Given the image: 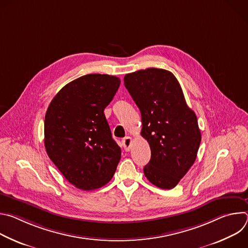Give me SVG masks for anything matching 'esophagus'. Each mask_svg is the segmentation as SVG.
I'll list each match as a JSON object with an SVG mask.
<instances>
[{
	"label": "esophagus",
	"mask_w": 248,
	"mask_h": 248,
	"mask_svg": "<svg viewBox=\"0 0 248 248\" xmlns=\"http://www.w3.org/2000/svg\"><path fill=\"white\" fill-rule=\"evenodd\" d=\"M122 142H123V145H124V150H125V151H129V150H130V146H131V142H132L131 137H129V136L124 137V138L123 139Z\"/></svg>",
	"instance_id": "obj_1"
}]
</instances>
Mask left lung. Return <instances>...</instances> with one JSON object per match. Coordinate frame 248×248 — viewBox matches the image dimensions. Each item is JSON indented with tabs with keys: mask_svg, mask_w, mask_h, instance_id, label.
<instances>
[{
	"mask_svg": "<svg viewBox=\"0 0 248 248\" xmlns=\"http://www.w3.org/2000/svg\"><path fill=\"white\" fill-rule=\"evenodd\" d=\"M124 86L141 113L151 159L143 171L154 186L170 189L193 165L201 142L195 113L169 70L150 67L124 76Z\"/></svg>",
	"mask_w": 248,
	"mask_h": 248,
	"instance_id": "8db88e82",
	"label": "left lung"
}]
</instances>
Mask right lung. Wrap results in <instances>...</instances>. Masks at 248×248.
<instances>
[{"mask_svg": "<svg viewBox=\"0 0 248 248\" xmlns=\"http://www.w3.org/2000/svg\"><path fill=\"white\" fill-rule=\"evenodd\" d=\"M121 84L117 77L86 75L63 86L50 103L44 122L47 154L65 180L82 190L108 184L122 151L104 110Z\"/></svg>", "mask_w": 248, "mask_h": 248, "instance_id": "obj_1", "label": "right lung"}]
</instances>
